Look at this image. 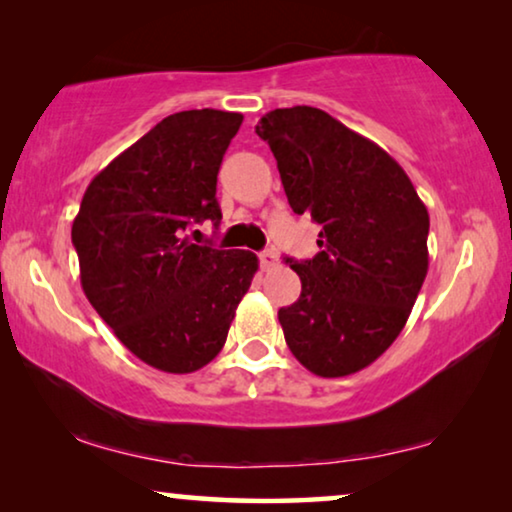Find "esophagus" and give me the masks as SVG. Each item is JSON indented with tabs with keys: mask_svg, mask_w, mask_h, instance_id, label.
<instances>
[{
	"mask_svg": "<svg viewBox=\"0 0 512 512\" xmlns=\"http://www.w3.org/2000/svg\"><path fill=\"white\" fill-rule=\"evenodd\" d=\"M258 261H261L263 270L279 268V256L275 254V251H261V254H258Z\"/></svg>",
	"mask_w": 512,
	"mask_h": 512,
	"instance_id": "34e87169",
	"label": "esophagus"
}]
</instances>
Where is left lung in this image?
Segmentation results:
<instances>
[{
    "label": "left lung",
    "mask_w": 512,
    "mask_h": 512,
    "mask_svg": "<svg viewBox=\"0 0 512 512\" xmlns=\"http://www.w3.org/2000/svg\"><path fill=\"white\" fill-rule=\"evenodd\" d=\"M296 214L321 226L319 254L286 258L300 298L279 310L291 354L319 377L359 373L403 331L429 270V212L403 167L314 107L256 125Z\"/></svg>",
    "instance_id": "obj_1"
}]
</instances>
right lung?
<instances>
[{
  "label": "right lung",
  "mask_w": 512,
  "mask_h": 512,
  "mask_svg": "<svg viewBox=\"0 0 512 512\" xmlns=\"http://www.w3.org/2000/svg\"><path fill=\"white\" fill-rule=\"evenodd\" d=\"M242 114L179 111L116 156L83 193L72 226L81 286L137 359L184 375L207 366L251 279L256 254L193 244L221 221L216 174Z\"/></svg>",
  "instance_id": "obj_1"
}]
</instances>
